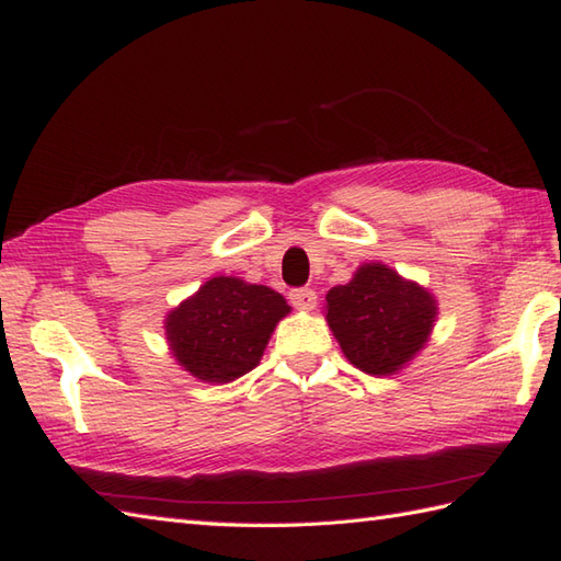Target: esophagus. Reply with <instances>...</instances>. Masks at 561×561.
<instances>
[{"instance_id":"1","label":"esophagus","mask_w":561,"mask_h":561,"mask_svg":"<svg viewBox=\"0 0 561 561\" xmlns=\"http://www.w3.org/2000/svg\"><path fill=\"white\" fill-rule=\"evenodd\" d=\"M289 299H291V304L296 306V309L299 311H313L316 309V291L313 289H294L291 294H289Z\"/></svg>"}]
</instances>
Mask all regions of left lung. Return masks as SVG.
<instances>
[{
  "instance_id": "8db88e82",
  "label": "left lung",
  "mask_w": 561,
  "mask_h": 561,
  "mask_svg": "<svg viewBox=\"0 0 561 561\" xmlns=\"http://www.w3.org/2000/svg\"><path fill=\"white\" fill-rule=\"evenodd\" d=\"M325 321L350 365L389 377L431 340L437 299L383 262H365L353 279L325 294Z\"/></svg>"
}]
</instances>
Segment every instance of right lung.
Returning a JSON list of instances; mask_svg holds the SVG:
<instances>
[{
  "label": "right lung",
  "mask_w": 561,
  "mask_h": 561,
  "mask_svg": "<svg viewBox=\"0 0 561 561\" xmlns=\"http://www.w3.org/2000/svg\"><path fill=\"white\" fill-rule=\"evenodd\" d=\"M291 306L279 291L240 277H211L164 316L172 357L204 383H228L260 365Z\"/></svg>",
  "instance_id": "1"
}]
</instances>
